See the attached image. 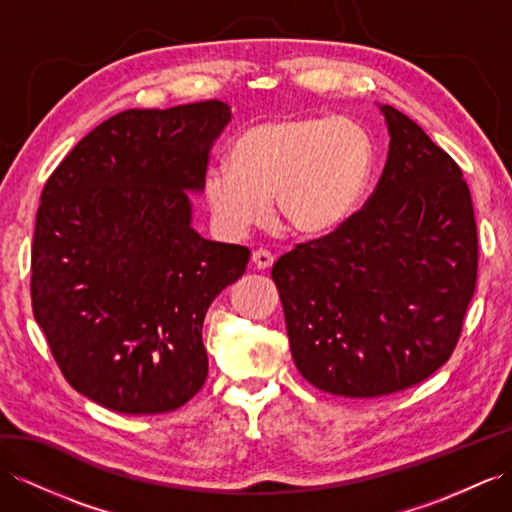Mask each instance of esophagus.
Instances as JSON below:
<instances>
[{"label": "esophagus", "instance_id": "34e87169", "mask_svg": "<svg viewBox=\"0 0 512 512\" xmlns=\"http://www.w3.org/2000/svg\"><path fill=\"white\" fill-rule=\"evenodd\" d=\"M251 259H253V266L257 270H268L274 264V257L268 251H264V248H259V251H255Z\"/></svg>", "mask_w": 512, "mask_h": 512}]
</instances>
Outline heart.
Returning a JSON list of instances; mask_svg holds the SVG:
<instances>
[{"mask_svg":"<svg viewBox=\"0 0 512 512\" xmlns=\"http://www.w3.org/2000/svg\"><path fill=\"white\" fill-rule=\"evenodd\" d=\"M374 168L370 134L346 116L279 114L242 129L229 164L205 173L214 225L244 235L274 212L294 235L329 238L357 214Z\"/></svg>","mask_w":512,"mask_h":512,"instance_id":"obj_1","label":"heart"}]
</instances>
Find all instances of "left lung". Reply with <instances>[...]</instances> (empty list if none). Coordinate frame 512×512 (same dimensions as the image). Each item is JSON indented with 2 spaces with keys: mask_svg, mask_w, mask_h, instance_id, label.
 Instances as JSON below:
<instances>
[{
  "mask_svg": "<svg viewBox=\"0 0 512 512\" xmlns=\"http://www.w3.org/2000/svg\"><path fill=\"white\" fill-rule=\"evenodd\" d=\"M389 151L368 205L272 268L298 372L376 398L450 359L476 290L478 240L461 168L409 116L381 106Z\"/></svg>",
  "mask_w": 512,
  "mask_h": 512,
  "instance_id": "1",
  "label": "left lung"
}]
</instances>
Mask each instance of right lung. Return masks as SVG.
Returning a JSON list of instances; mask_svg holds the SVG:
<instances>
[{"mask_svg":"<svg viewBox=\"0 0 512 512\" xmlns=\"http://www.w3.org/2000/svg\"><path fill=\"white\" fill-rule=\"evenodd\" d=\"M229 123L222 101L125 110L45 183L34 318L71 387L110 411H175L205 383V313L251 259L192 227L190 194Z\"/></svg>","mask_w":512,"mask_h":512,"instance_id":"right-lung-1","label":"right lung"}]
</instances>
